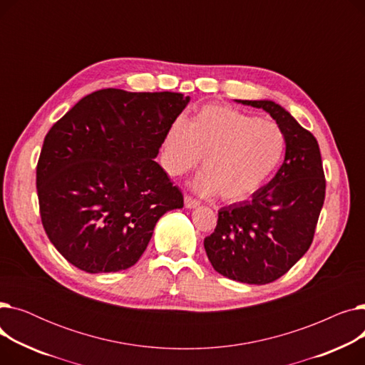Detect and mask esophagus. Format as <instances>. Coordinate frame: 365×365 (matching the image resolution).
Wrapping results in <instances>:
<instances>
[{"instance_id":"obj_1","label":"esophagus","mask_w":365,"mask_h":365,"mask_svg":"<svg viewBox=\"0 0 365 365\" xmlns=\"http://www.w3.org/2000/svg\"><path fill=\"white\" fill-rule=\"evenodd\" d=\"M198 204H200V202H198L197 200H194L192 197L185 195V207H186V208H195Z\"/></svg>"}]
</instances>
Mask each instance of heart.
<instances>
[{
  "instance_id": "obj_1",
  "label": "heart",
  "mask_w": 365,
  "mask_h": 365,
  "mask_svg": "<svg viewBox=\"0 0 365 365\" xmlns=\"http://www.w3.org/2000/svg\"><path fill=\"white\" fill-rule=\"evenodd\" d=\"M284 134L269 120L238 109L208 105L186 124L170 125L163 142V165L170 176L202 168L194 182L204 197L220 194L227 202L247 200L264 185L284 153Z\"/></svg>"
}]
</instances>
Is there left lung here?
<instances>
[{
    "label": "left lung",
    "instance_id": "1",
    "mask_svg": "<svg viewBox=\"0 0 365 365\" xmlns=\"http://www.w3.org/2000/svg\"><path fill=\"white\" fill-rule=\"evenodd\" d=\"M277 121L285 158L275 178L250 200L219 210L215 232L204 240L210 263L226 278L263 285L290 271L309 250L325 198L321 152L314 134L272 101H237Z\"/></svg>",
    "mask_w": 365,
    "mask_h": 365
}]
</instances>
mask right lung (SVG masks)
<instances>
[{
    "label": "right lung",
    "mask_w": 365,
    "mask_h": 365,
    "mask_svg": "<svg viewBox=\"0 0 365 365\" xmlns=\"http://www.w3.org/2000/svg\"><path fill=\"white\" fill-rule=\"evenodd\" d=\"M182 93L103 88L57 121L36 165L41 222L51 244L88 274L136 263L153 227L183 195L153 160L189 103Z\"/></svg>",
    "instance_id": "add662e5"
}]
</instances>
